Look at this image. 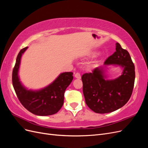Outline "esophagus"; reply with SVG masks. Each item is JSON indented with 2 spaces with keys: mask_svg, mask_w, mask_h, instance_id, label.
I'll return each mask as SVG.
<instances>
[{
  "mask_svg": "<svg viewBox=\"0 0 148 148\" xmlns=\"http://www.w3.org/2000/svg\"><path fill=\"white\" fill-rule=\"evenodd\" d=\"M75 77L76 78L80 79V78H81V75H80V73H76L75 75Z\"/></svg>",
  "mask_w": 148,
  "mask_h": 148,
  "instance_id": "esophagus-1",
  "label": "esophagus"
}]
</instances>
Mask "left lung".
Instances as JSON below:
<instances>
[{
    "instance_id": "1",
    "label": "left lung",
    "mask_w": 148,
    "mask_h": 148,
    "mask_svg": "<svg viewBox=\"0 0 148 148\" xmlns=\"http://www.w3.org/2000/svg\"><path fill=\"white\" fill-rule=\"evenodd\" d=\"M115 52L104 64L123 67L121 76L114 80L105 79L102 69L97 67L91 73L82 75L83 91L87 106L95 112L106 114L123 107L130 98L135 79V65L128 52L115 44Z\"/></svg>"
}]
</instances>
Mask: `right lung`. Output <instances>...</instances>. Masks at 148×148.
Wrapping results in <instances>:
<instances>
[{
  "label": "right lung",
  "instance_id": "right-lung-1",
  "mask_svg": "<svg viewBox=\"0 0 148 148\" xmlns=\"http://www.w3.org/2000/svg\"><path fill=\"white\" fill-rule=\"evenodd\" d=\"M27 48L20 50L12 71V84L18 99L25 109L35 115L55 114L63 106L65 91L72 82L73 73H61L52 84L40 91L27 90L22 86L18 77L21 55Z\"/></svg>",
  "mask_w": 148,
  "mask_h": 148
}]
</instances>
